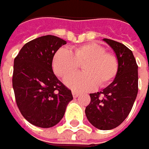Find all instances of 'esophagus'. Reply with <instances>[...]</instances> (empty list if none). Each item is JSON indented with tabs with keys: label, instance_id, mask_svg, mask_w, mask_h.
Wrapping results in <instances>:
<instances>
[{
	"label": "esophagus",
	"instance_id": "obj_1",
	"mask_svg": "<svg viewBox=\"0 0 149 149\" xmlns=\"http://www.w3.org/2000/svg\"><path fill=\"white\" fill-rule=\"evenodd\" d=\"M72 95H73V97H74V98H76V97L79 95V93L76 92V91H72Z\"/></svg>",
	"mask_w": 149,
	"mask_h": 149
}]
</instances>
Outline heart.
I'll use <instances>...</instances> for the list:
<instances>
[{
    "instance_id": "b5f03b06",
    "label": "heart",
    "mask_w": 149,
    "mask_h": 149,
    "mask_svg": "<svg viewBox=\"0 0 149 149\" xmlns=\"http://www.w3.org/2000/svg\"><path fill=\"white\" fill-rule=\"evenodd\" d=\"M83 64V73L69 76L66 84L75 90H90L105 87L115 78L119 62L115 54L107 52L97 43H86L74 47L73 51L59 49L53 59V69L57 76L65 79Z\"/></svg>"
}]
</instances>
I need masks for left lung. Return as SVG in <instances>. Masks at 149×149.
<instances>
[{"label":"left lung","instance_id":"left-lung-1","mask_svg":"<svg viewBox=\"0 0 149 149\" xmlns=\"http://www.w3.org/2000/svg\"><path fill=\"white\" fill-rule=\"evenodd\" d=\"M116 54L119 68L110 85L102 92L90 94L85 113L89 122L101 130L120 125L131 111L138 93V66L132 51L124 44L104 39Z\"/></svg>","mask_w":149,"mask_h":149}]
</instances>
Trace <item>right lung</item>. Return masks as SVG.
I'll return each mask as SVG.
<instances>
[{"label": "right lung", "instance_id": "right-lung-1", "mask_svg": "<svg viewBox=\"0 0 149 149\" xmlns=\"http://www.w3.org/2000/svg\"><path fill=\"white\" fill-rule=\"evenodd\" d=\"M67 43L54 36H44L26 43L14 61L13 88L23 117L40 127H51L62 119L71 90L53 72L56 51Z\"/></svg>", "mask_w": 149, "mask_h": 149}]
</instances>
